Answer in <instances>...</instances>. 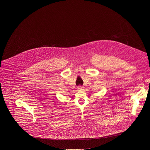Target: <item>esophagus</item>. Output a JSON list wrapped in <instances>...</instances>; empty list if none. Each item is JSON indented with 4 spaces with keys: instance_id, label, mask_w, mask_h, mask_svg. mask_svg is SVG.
Masks as SVG:
<instances>
[{
    "instance_id": "obj_1",
    "label": "esophagus",
    "mask_w": 150,
    "mask_h": 150,
    "mask_svg": "<svg viewBox=\"0 0 150 150\" xmlns=\"http://www.w3.org/2000/svg\"><path fill=\"white\" fill-rule=\"evenodd\" d=\"M77 88H78V89H79V90H83L84 87H83V86H79L77 87Z\"/></svg>"
}]
</instances>
